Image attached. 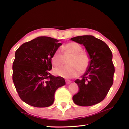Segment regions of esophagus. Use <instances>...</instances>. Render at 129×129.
Listing matches in <instances>:
<instances>
[{"label": "esophagus", "instance_id": "obj_1", "mask_svg": "<svg viewBox=\"0 0 129 129\" xmlns=\"http://www.w3.org/2000/svg\"><path fill=\"white\" fill-rule=\"evenodd\" d=\"M65 82H66V84H69L71 82V81L69 80H65Z\"/></svg>", "mask_w": 129, "mask_h": 129}]
</instances>
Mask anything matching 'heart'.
I'll return each mask as SVG.
<instances>
[{
    "label": "heart",
    "instance_id": "1",
    "mask_svg": "<svg viewBox=\"0 0 129 129\" xmlns=\"http://www.w3.org/2000/svg\"><path fill=\"white\" fill-rule=\"evenodd\" d=\"M65 53H70L72 57L69 60V65H62L54 69L56 75L65 78H71L76 77L79 75L80 72L83 73L88 68L90 62L89 54L82 51V47L78 43L70 42L65 45ZM62 54L60 49L54 52L52 57V62L54 65L57 66L62 62Z\"/></svg>",
    "mask_w": 129,
    "mask_h": 129
}]
</instances>
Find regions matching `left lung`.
I'll return each instance as SVG.
<instances>
[{"mask_svg":"<svg viewBox=\"0 0 129 129\" xmlns=\"http://www.w3.org/2000/svg\"><path fill=\"white\" fill-rule=\"evenodd\" d=\"M71 40L84 45L90 58L81 79L75 81L80 90L73 95V102L81 106L99 104L105 98L113 83L115 69L112 51L105 43L91 35L75 37Z\"/></svg>","mask_w":129,"mask_h":129,"instance_id":"obj_1","label":"left lung"}]
</instances>
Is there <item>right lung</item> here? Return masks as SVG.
Segmentation results:
<instances>
[{
    "mask_svg": "<svg viewBox=\"0 0 129 129\" xmlns=\"http://www.w3.org/2000/svg\"><path fill=\"white\" fill-rule=\"evenodd\" d=\"M59 41L49 37H38L23 44L15 52L13 82L21 100L30 106L52 105L56 90L65 85L64 78L49 72L52 57L62 45Z\"/></svg>",
    "mask_w": 129,
    "mask_h": 129,
    "instance_id": "add662e5",
    "label": "right lung"
}]
</instances>
